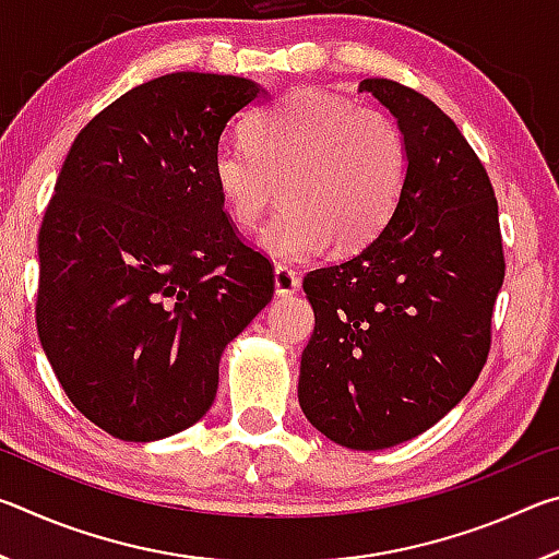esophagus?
<instances>
[{
	"instance_id": "1",
	"label": "esophagus",
	"mask_w": 559,
	"mask_h": 559,
	"mask_svg": "<svg viewBox=\"0 0 559 559\" xmlns=\"http://www.w3.org/2000/svg\"><path fill=\"white\" fill-rule=\"evenodd\" d=\"M273 283H276V296H290V293L300 288V278L296 276V271L283 266V263H278L276 271H273Z\"/></svg>"
}]
</instances>
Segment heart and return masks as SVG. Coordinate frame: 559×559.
Masks as SVG:
<instances>
[{
	"instance_id": "heart-1",
	"label": "heart",
	"mask_w": 559,
	"mask_h": 559,
	"mask_svg": "<svg viewBox=\"0 0 559 559\" xmlns=\"http://www.w3.org/2000/svg\"><path fill=\"white\" fill-rule=\"evenodd\" d=\"M409 153L392 116L337 93L298 88L253 116L246 140H222L210 177L229 219L257 229L278 197L286 206L261 234L281 261H310L372 243L400 206Z\"/></svg>"
}]
</instances>
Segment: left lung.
Wrapping results in <instances>:
<instances>
[{
  "mask_svg": "<svg viewBox=\"0 0 559 559\" xmlns=\"http://www.w3.org/2000/svg\"><path fill=\"white\" fill-rule=\"evenodd\" d=\"M406 140L404 194L357 257L310 271L316 330L298 402L330 441L390 449L447 416L484 370L506 261L486 167L437 103L365 79Z\"/></svg>",
  "mask_w": 559,
  "mask_h": 559,
  "instance_id": "8db88e82",
  "label": "left lung"
}]
</instances>
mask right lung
Segmentation results:
<instances>
[{
    "label": "right lung",
    "instance_id": "1",
    "mask_svg": "<svg viewBox=\"0 0 559 559\" xmlns=\"http://www.w3.org/2000/svg\"><path fill=\"white\" fill-rule=\"evenodd\" d=\"M266 98L239 75L177 71L79 132L39 231L36 328L63 392L122 441L210 412L224 347L269 306L273 269L210 177L236 112Z\"/></svg>",
    "mask_w": 559,
    "mask_h": 559
}]
</instances>
